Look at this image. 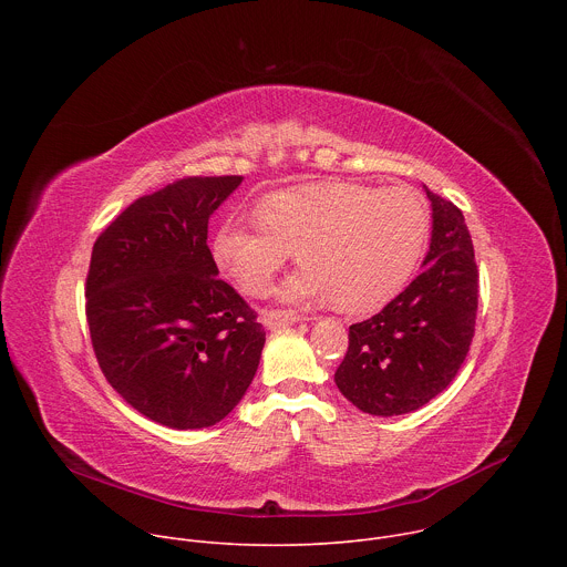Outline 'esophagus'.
Returning <instances> with one entry per match:
<instances>
[{
    "label": "esophagus",
    "instance_id": "34e87169",
    "mask_svg": "<svg viewBox=\"0 0 567 567\" xmlns=\"http://www.w3.org/2000/svg\"><path fill=\"white\" fill-rule=\"evenodd\" d=\"M262 326L269 328V330H278V328H287V326H293V322L302 320V316H298L296 311H285V309H269V311H262L260 316Z\"/></svg>",
    "mask_w": 567,
    "mask_h": 567
}]
</instances>
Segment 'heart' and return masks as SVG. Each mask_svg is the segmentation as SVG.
Listing matches in <instances>:
<instances>
[{
    "mask_svg": "<svg viewBox=\"0 0 567 567\" xmlns=\"http://www.w3.org/2000/svg\"><path fill=\"white\" fill-rule=\"evenodd\" d=\"M258 221L228 217L210 241L215 267L247 296H267L296 254L280 289L289 302L332 300L352 313L390 302L415 276L431 237V208L409 186L309 184L265 197Z\"/></svg>",
    "mask_w": 567,
    "mask_h": 567,
    "instance_id": "1",
    "label": "heart"
}]
</instances>
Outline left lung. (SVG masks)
<instances>
[{
	"instance_id": "left-lung-1",
	"label": "left lung",
	"mask_w": 567,
	"mask_h": 567,
	"mask_svg": "<svg viewBox=\"0 0 567 567\" xmlns=\"http://www.w3.org/2000/svg\"><path fill=\"white\" fill-rule=\"evenodd\" d=\"M431 247L422 274L379 313L350 328L334 381L363 413H413L455 379L477 311V267L462 210L431 193Z\"/></svg>"
}]
</instances>
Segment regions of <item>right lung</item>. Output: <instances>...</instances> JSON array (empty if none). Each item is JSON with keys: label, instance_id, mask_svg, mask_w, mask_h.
<instances>
[{"label": "right lung", "instance_id": "obj_1", "mask_svg": "<svg viewBox=\"0 0 567 567\" xmlns=\"http://www.w3.org/2000/svg\"><path fill=\"white\" fill-rule=\"evenodd\" d=\"M245 177H188L130 204L96 239L87 322L110 385L168 429L221 422L265 348L256 311L217 278L208 219Z\"/></svg>", "mask_w": 567, "mask_h": 567}]
</instances>
